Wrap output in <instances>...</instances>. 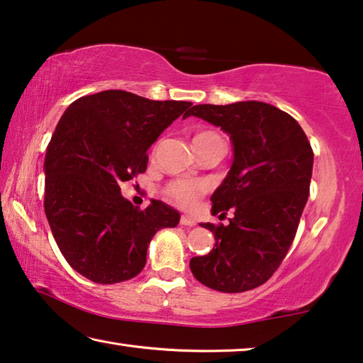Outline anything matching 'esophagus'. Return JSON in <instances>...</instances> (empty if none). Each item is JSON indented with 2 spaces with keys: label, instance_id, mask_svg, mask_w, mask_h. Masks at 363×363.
I'll return each instance as SVG.
<instances>
[{
  "label": "esophagus",
  "instance_id": "esophagus-1",
  "mask_svg": "<svg viewBox=\"0 0 363 363\" xmlns=\"http://www.w3.org/2000/svg\"><path fill=\"white\" fill-rule=\"evenodd\" d=\"M180 224L182 225H188V228H193V225H196V220L191 219L190 216H182L180 218Z\"/></svg>",
  "mask_w": 363,
  "mask_h": 363
}]
</instances>
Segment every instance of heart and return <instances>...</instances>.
<instances>
[{"label":"heart","instance_id":"heart-1","mask_svg":"<svg viewBox=\"0 0 363 363\" xmlns=\"http://www.w3.org/2000/svg\"><path fill=\"white\" fill-rule=\"evenodd\" d=\"M206 140H220L219 135L213 130H203L194 135V143H206ZM209 190V183L203 180H188V178H182V180H175L169 183L165 188L167 198L182 208H193L199 196Z\"/></svg>","mask_w":363,"mask_h":363}]
</instances>
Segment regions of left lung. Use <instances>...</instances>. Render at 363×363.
Masks as SVG:
<instances>
[{
    "mask_svg": "<svg viewBox=\"0 0 363 363\" xmlns=\"http://www.w3.org/2000/svg\"><path fill=\"white\" fill-rule=\"evenodd\" d=\"M196 116L220 128L233 144V165L213 193V214L233 209L229 224L201 223L213 250L190 260L198 281L223 293H242L273 275L295 239L313 175V149L295 119L269 103L196 104Z\"/></svg>",
    "mask_w": 363,
    "mask_h": 363,
    "instance_id": "obj_1",
    "label": "left lung"
}]
</instances>
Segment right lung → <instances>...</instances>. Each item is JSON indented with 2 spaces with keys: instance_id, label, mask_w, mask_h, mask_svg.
Here are the masks:
<instances>
[{
  "instance_id": "add662e5",
  "label": "right lung",
  "mask_w": 363,
  "mask_h": 363,
  "mask_svg": "<svg viewBox=\"0 0 363 363\" xmlns=\"http://www.w3.org/2000/svg\"><path fill=\"white\" fill-rule=\"evenodd\" d=\"M190 106L106 90L65 109L45 152L44 209L62 255L88 280L111 285L139 275L157 230L180 220L159 199L134 208L119 185L145 172L149 147Z\"/></svg>"
}]
</instances>
